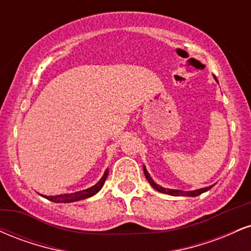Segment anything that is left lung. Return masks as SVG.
<instances>
[{"instance_id": "left-lung-1", "label": "left lung", "mask_w": 251, "mask_h": 251, "mask_svg": "<svg viewBox=\"0 0 251 251\" xmlns=\"http://www.w3.org/2000/svg\"><path fill=\"white\" fill-rule=\"evenodd\" d=\"M216 79V77H215ZM216 81H217V79H216ZM144 174H145V177L146 179L150 184H151V186L153 189L157 190V191L162 192V194H168V195H171V196H190V197H196V196L203 194V192L208 191L212 188V186H208V188H203V189H200V190H195V191H181V190H172V189H165V188H162V186H159L158 184H155L153 179H152L151 177H150L149 172L146 171L145 166H144Z\"/></svg>"}]
</instances>
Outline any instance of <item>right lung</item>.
I'll return each instance as SVG.
<instances>
[{
	"mask_svg": "<svg viewBox=\"0 0 251 251\" xmlns=\"http://www.w3.org/2000/svg\"><path fill=\"white\" fill-rule=\"evenodd\" d=\"M107 176H108V170H106L105 174H103V176H102V178L98 181L96 185L92 186V188H89V189L82 190V191L74 192V194L59 195V196H43V197L47 198L48 201H55V203H72V201L85 200V198H88V197H92V196H94L100 189L102 188V185H103V183H105Z\"/></svg>",
	"mask_w": 251,
	"mask_h": 251,
	"instance_id": "1",
	"label": "right lung"
}]
</instances>
